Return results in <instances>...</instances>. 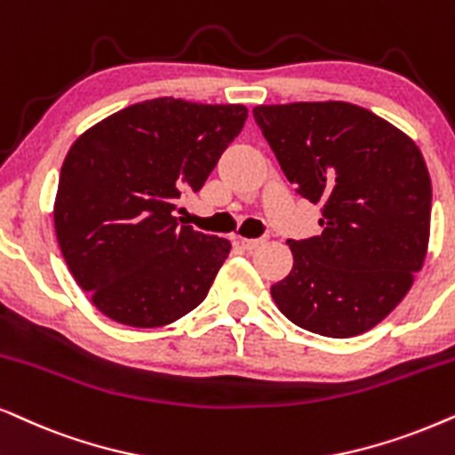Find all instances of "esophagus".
I'll list each match as a JSON object with an SVG mask.
<instances>
[{
	"mask_svg": "<svg viewBox=\"0 0 455 455\" xmlns=\"http://www.w3.org/2000/svg\"><path fill=\"white\" fill-rule=\"evenodd\" d=\"M265 240H267V235H261V238H238L240 246L246 251H255L257 246H261Z\"/></svg>",
	"mask_w": 455,
	"mask_h": 455,
	"instance_id": "obj_1",
	"label": "esophagus"
}]
</instances>
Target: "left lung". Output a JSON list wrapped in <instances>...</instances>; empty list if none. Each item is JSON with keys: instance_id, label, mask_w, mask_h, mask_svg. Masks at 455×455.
Masks as SVG:
<instances>
[{"instance_id": "8db88e82", "label": "left lung", "mask_w": 455, "mask_h": 455, "mask_svg": "<svg viewBox=\"0 0 455 455\" xmlns=\"http://www.w3.org/2000/svg\"><path fill=\"white\" fill-rule=\"evenodd\" d=\"M300 196L322 206L323 232L288 240L291 274L271 286L278 309L309 332L347 339L374 328L422 269L433 188L403 132L349 102L252 108Z\"/></svg>"}]
</instances>
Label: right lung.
<instances>
[{"instance_id": "add662e5", "label": "right lung", "mask_w": 455, "mask_h": 455, "mask_svg": "<svg viewBox=\"0 0 455 455\" xmlns=\"http://www.w3.org/2000/svg\"><path fill=\"white\" fill-rule=\"evenodd\" d=\"M242 104L156 98L87 129L60 169L54 228L76 284L110 320L158 328L203 303L229 240L180 226L177 198L198 192L244 127Z\"/></svg>"}]
</instances>
